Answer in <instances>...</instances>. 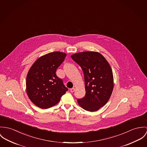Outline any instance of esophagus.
I'll list each match as a JSON object with an SVG mask.
<instances>
[{"label": "esophagus", "instance_id": "1", "mask_svg": "<svg viewBox=\"0 0 147 147\" xmlns=\"http://www.w3.org/2000/svg\"><path fill=\"white\" fill-rule=\"evenodd\" d=\"M70 91L71 92H73L75 91V88H71V89L70 90Z\"/></svg>", "mask_w": 147, "mask_h": 147}]
</instances>
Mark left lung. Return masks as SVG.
<instances>
[{
    "label": "left lung",
    "instance_id": "left-lung-1",
    "mask_svg": "<svg viewBox=\"0 0 147 147\" xmlns=\"http://www.w3.org/2000/svg\"><path fill=\"white\" fill-rule=\"evenodd\" d=\"M83 72L86 95L78 99V105L86 111H97L108 101L112 94L114 80L112 68L99 52L86 51L71 55Z\"/></svg>",
    "mask_w": 147,
    "mask_h": 147
}]
</instances>
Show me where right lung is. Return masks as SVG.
Instances as JSON below:
<instances>
[{
	"mask_svg": "<svg viewBox=\"0 0 147 147\" xmlns=\"http://www.w3.org/2000/svg\"><path fill=\"white\" fill-rule=\"evenodd\" d=\"M66 56L64 52H50L39 57L30 67L26 77V93L38 107L47 109L56 105L68 90L56 74Z\"/></svg>",
	"mask_w": 147,
	"mask_h": 147,
	"instance_id": "1",
	"label": "right lung"
}]
</instances>
